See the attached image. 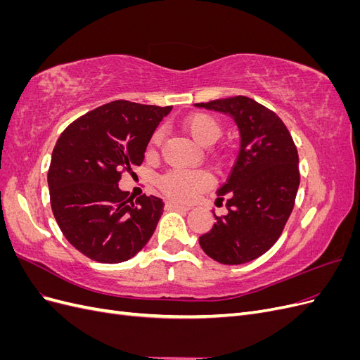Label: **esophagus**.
Returning a JSON list of instances; mask_svg holds the SVG:
<instances>
[{
    "label": "esophagus",
    "mask_w": 360,
    "mask_h": 360,
    "mask_svg": "<svg viewBox=\"0 0 360 360\" xmlns=\"http://www.w3.org/2000/svg\"><path fill=\"white\" fill-rule=\"evenodd\" d=\"M167 209H168V210H177V212H188V210H191V207L181 205V204L174 202V201H168V202H167Z\"/></svg>",
    "instance_id": "34e87169"
}]
</instances>
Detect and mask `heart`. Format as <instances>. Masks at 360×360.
I'll return each mask as SVG.
<instances>
[{
    "instance_id": "obj_1",
    "label": "heart",
    "mask_w": 360,
    "mask_h": 360,
    "mask_svg": "<svg viewBox=\"0 0 360 360\" xmlns=\"http://www.w3.org/2000/svg\"><path fill=\"white\" fill-rule=\"evenodd\" d=\"M183 129L191 135L195 143L201 147L213 146L222 135V126L217 120L209 114L197 112L189 115L183 122ZM162 139V134L156 132L151 138V144L158 146ZM207 184L209 177L200 171H171L160 179V186L169 197L179 201H189L195 195L201 192Z\"/></svg>"
}]
</instances>
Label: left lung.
Here are the masks:
<instances>
[{"instance_id": "obj_1", "label": "left lung", "mask_w": 360, "mask_h": 360, "mask_svg": "<svg viewBox=\"0 0 360 360\" xmlns=\"http://www.w3.org/2000/svg\"><path fill=\"white\" fill-rule=\"evenodd\" d=\"M195 106L231 117L240 135L230 177L216 191L217 200L228 197V213L213 212L216 222L200 246L217 263L245 264L275 245L292 212L300 183L297 148L282 120L249 97Z\"/></svg>"}]
</instances>
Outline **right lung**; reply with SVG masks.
I'll list each match as a JSON object with an SVG mask.
<instances>
[{
    "instance_id": "obj_1",
    "label": "right lung",
    "mask_w": 360,
    "mask_h": 360,
    "mask_svg": "<svg viewBox=\"0 0 360 360\" xmlns=\"http://www.w3.org/2000/svg\"><path fill=\"white\" fill-rule=\"evenodd\" d=\"M171 110L115 101L60 135L48 171L51 207L64 237L85 257L123 263L153 236L163 201L143 195L134 202L118 181L123 171L143 163L151 136Z\"/></svg>"
}]
</instances>
